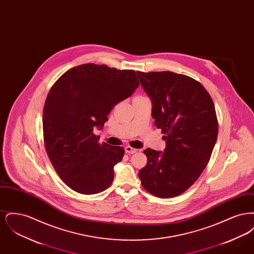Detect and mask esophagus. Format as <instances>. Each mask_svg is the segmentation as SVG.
Segmentation results:
<instances>
[{
    "label": "esophagus",
    "mask_w": 254,
    "mask_h": 254,
    "mask_svg": "<svg viewBox=\"0 0 254 254\" xmlns=\"http://www.w3.org/2000/svg\"><path fill=\"white\" fill-rule=\"evenodd\" d=\"M125 150H126V152L128 153V154H133V153H135V152L137 151L136 148H133L130 145H127V146L125 147Z\"/></svg>",
    "instance_id": "obj_1"
}]
</instances>
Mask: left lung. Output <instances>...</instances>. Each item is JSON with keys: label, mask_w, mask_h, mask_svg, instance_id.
I'll use <instances>...</instances> for the list:
<instances>
[{"label": "left lung", "mask_w": 254, "mask_h": 254, "mask_svg": "<svg viewBox=\"0 0 254 254\" xmlns=\"http://www.w3.org/2000/svg\"><path fill=\"white\" fill-rule=\"evenodd\" d=\"M137 75L167 144L163 153L144 150L147 164L139 178L149 193L175 197L193 185L210 159L218 136L214 104L205 87L189 76L170 71Z\"/></svg>", "instance_id": "left-lung-1"}]
</instances>
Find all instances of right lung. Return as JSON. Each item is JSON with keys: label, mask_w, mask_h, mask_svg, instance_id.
Masks as SVG:
<instances>
[{"label": "right lung", "mask_w": 254, "mask_h": 254, "mask_svg": "<svg viewBox=\"0 0 254 254\" xmlns=\"http://www.w3.org/2000/svg\"><path fill=\"white\" fill-rule=\"evenodd\" d=\"M139 85L134 70L85 64L52 85L43 111L45 146L53 168L73 190L96 194L111 185L125 149L100 144L93 131L103 128L113 107Z\"/></svg>", "instance_id": "right-lung-1"}]
</instances>
